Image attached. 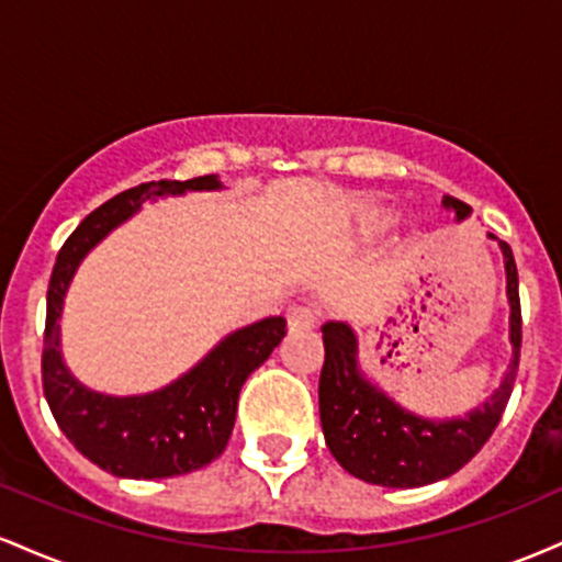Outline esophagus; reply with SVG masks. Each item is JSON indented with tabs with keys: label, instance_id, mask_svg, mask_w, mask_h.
Listing matches in <instances>:
<instances>
[{
	"label": "esophagus",
	"instance_id": "1",
	"mask_svg": "<svg viewBox=\"0 0 562 562\" xmlns=\"http://www.w3.org/2000/svg\"><path fill=\"white\" fill-rule=\"evenodd\" d=\"M317 325V312L308 306H293L288 312V327L290 330H312Z\"/></svg>",
	"mask_w": 562,
	"mask_h": 562
}]
</instances>
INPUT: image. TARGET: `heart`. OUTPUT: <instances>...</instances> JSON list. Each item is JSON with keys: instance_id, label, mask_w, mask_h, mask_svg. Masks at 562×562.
<instances>
[{"instance_id": "1", "label": "heart", "mask_w": 562, "mask_h": 562, "mask_svg": "<svg viewBox=\"0 0 562 562\" xmlns=\"http://www.w3.org/2000/svg\"><path fill=\"white\" fill-rule=\"evenodd\" d=\"M367 224H370L372 229L389 227V214H385V211H378V209L367 211Z\"/></svg>"}]
</instances>
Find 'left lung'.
<instances>
[{"instance_id":"obj_1","label":"left lung","mask_w":562,"mask_h":562,"mask_svg":"<svg viewBox=\"0 0 562 562\" xmlns=\"http://www.w3.org/2000/svg\"><path fill=\"white\" fill-rule=\"evenodd\" d=\"M443 205L454 211L457 222L470 216V205L462 200L447 195ZM488 237L499 243L505 256L513 359L492 398L465 417L428 420L398 406L359 370V344L351 327L346 322L322 325L325 364L319 375V420L327 449L353 479L389 488H415L449 479L479 454L502 420L518 375L524 322L513 250L499 237Z\"/></svg>"}]
</instances>
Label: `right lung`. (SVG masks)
I'll return each mask as SVG.
<instances>
[{
    "label": "right lung",
    "instance_id": "obj_1",
    "mask_svg": "<svg viewBox=\"0 0 562 562\" xmlns=\"http://www.w3.org/2000/svg\"><path fill=\"white\" fill-rule=\"evenodd\" d=\"M216 173L164 179L121 192L94 209L57 254L47 290L42 383L49 409L66 438L97 468L119 479H171L214 462L235 428L237 396L256 367L285 338V319L267 317L235 330L203 362L145 396H105L70 375L60 353V317L68 285L83 256L108 232L124 224L145 200L182 195L187 190H218Z\"/></svg>",
    "mask_w": 562,
    "mask_h": 562
}]
</instances>
